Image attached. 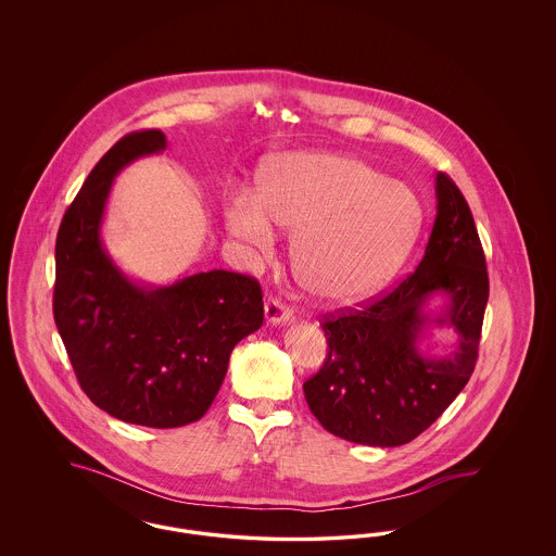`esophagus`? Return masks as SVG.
<instances>
[{
    "instance_id": "1",
    "label": "esophagus",
    "mask_w": 556,
    "mask_h": 556,
    "mask_svg": "<svg viewBox=\"0 0 556 556\" xmlns=\"http://www.w3.org/2000/svg\"><path fill=\"white\" fill-rule=\"evenodd\" d=\"M265 317L270 325H286L291 320L290 308L277 298H268L265 302Z\"/></svg>"
}]
</instances>
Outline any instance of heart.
<instances>
[{
  "mask_svg": "<svg viewBox=\"0 0 556 556\" xmlns=\"http://www.w3.org/2000/svg\"><path fill=\"white\" fill-rule=\"evenodd\" d=\"M233 238L261 254L277 243V225L293 231L291 263L300 286L327 304H354L383 290L408 261L424 202L363 160L295 152L268 160L254 191L225 204Z\"/></svg>",
  "mask_w": 556,
  "mask_h": 556,
  "instance_id": "heart-1",
  "label": "heart"
}]
</instances>
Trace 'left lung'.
I'll use <instances>...</instances> for the list:
<instances>
[{
	"label": "left lung",
	"instance_id": "8db88e82",
	"mask_svg": "<svg viewBox=\"0 0 556 556\" xmlns=\"http://www.w3.org/2000/svg\"><path fill=\"white\" fill-rule=\"evenodd\" d=\"M435 202L415 273L367 308L320 325L329 352L304 396L318 424L348 442L394 448L415 440L476 369L490 293L485 258L469 204L444 173L435 175ZM433 328L457 338L446 355L420 348Z\"/></svg>",
	"mask_w": 556,
	"mask_h": 556
}]
</instances>
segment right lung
I'll list each match as a JSON object with an SVG mask.
<instances>
[{
    "label": "right lung",
    "mask_w": 556,
    "mask_h": 556,
    "mask_svg": "<svg viewBox=\"0 0 556 556\" xmlns=\"http://www.w3.org/2000/svg\"><path fill=\"white\" fill-rule=\"evenodd\" d=\"M164 150V132H131L93 166L58 231L53 288L55 327L83 392L114 419L156 429L204 417L231 350L265 318L254 277L214 268L154 286L110 256L102 225L114 177Z\"/></svg>",
    "instance_id": "add662e5"
}]
</instances>
